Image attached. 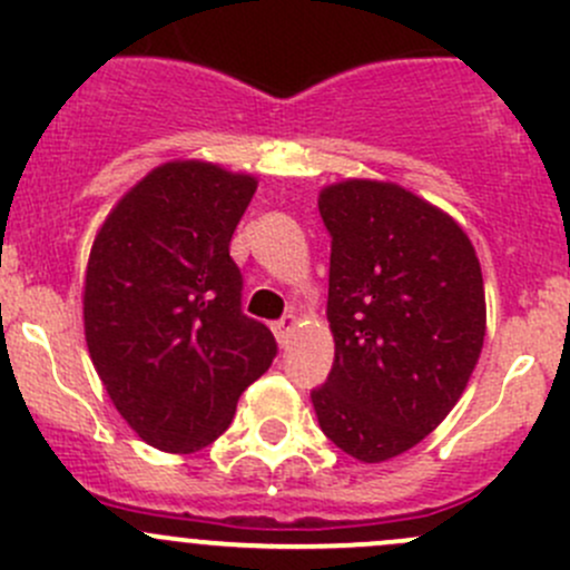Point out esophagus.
Listing matches in <instances>:
<instances>
[{"label":"esophagus","instance_id":"esophagus-1","mask_svg":"<svg viewBox=\"0 0 570 570\" xmlns=\"http://www.w3.org/2000/svg\"><path fill=\"white\" fill-rule=\"evenodd\" d=\"M295 316H284V320H278V322H275V325H273V333H275V338H278V344L281 346H286V344H289V333H292V327H295Z\"/></svg>","mask_w":570,"mask_h":570}]
</instances>
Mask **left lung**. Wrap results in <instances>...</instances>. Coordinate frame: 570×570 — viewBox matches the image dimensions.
Instances as JSON below:
<instances>
[{"mask_svg":"<svg viewBox=\"0 0 570 570\" xmlns=\"http://www.w3.org/2000/svg\"><path fill=\"white\" fill-rule=\"evenodd\" d=\"M320 215L335 361L311 401L333 445L376 464L415 448L464 393L487 335L481 265L456 220L399 185H331Z\"/></svg>","mask_w":570,"mask_h":570,"instance_id":"left-lung-1","label":"left lung"}]
</instances>
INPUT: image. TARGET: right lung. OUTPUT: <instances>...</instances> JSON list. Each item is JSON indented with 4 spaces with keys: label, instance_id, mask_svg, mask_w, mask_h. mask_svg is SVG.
<instances>
[{
    "label": "right lung",
    "instance_id": "add662e5",
    "mask_svg": "<svg viewBox=\"0 0 570 570\" xmlns=\"http://www.w3.org/2000/svg\"><path fill=\"white\" fill-rule=\"evenodd\" d=\"M256 179L185 160L122 196L89 254L83 331L98 376L153 448L194 453L229 429L237 399L278 355L243 314L229 243Z\"/></svg>",
    "mask_w": 570,
    "mask_h": 570
}]
</instances>
